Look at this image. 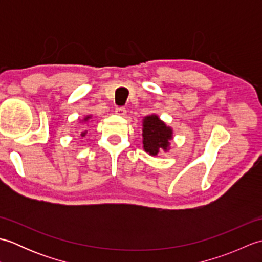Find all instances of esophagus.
<instances>
[{
    "mask_svg": "<svg viewBox=\"0 0 262 262\" xmlns=\"http://www.w3.org/2000/svg\"><path fill=\"white\" fill-rule=\"evenodd\" d=\"M116 114L119 116H125L126 115V109L125 108H116Z\"/></svg>",
    "mask_w": 262,
    "mask_h": 262,
    "instance_id": "obj_1",
    "label": "esophagus"
}]
</instances>
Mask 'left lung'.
Listing matches in <instances>:
<instances>
[{
  "label": "left lung",
  "mask_w": 262,
  "mask_h": 262,
  "mask_svg": "<svg viewBox=\"0 0 262 262\" xmlns=\"http://www.w3.org/2000/svg\"><path fill=\"white\" fill-rule=\"evenodd\" d=\"M142 122L144 151L151 157H158L160 152H168L173 138V129L161 120L157 114L145 116Z\"/></svg>",
  "instance_id": "left-lung-1"
}]
</instances>
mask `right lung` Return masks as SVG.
<instances>
[{
    "label": "right lung",
    "instance_id": "add662e5",
    "mask_svg": "<svg viewBox=\"0 0 262 262\" xmlns=\"http://www.w3.org/2000/svg\"><path fill=\"white\" fill-rule=\"evenodd\" d=\"M92 118V115H86L85 117H84V118H83L81 121L82 122H84V124H88V122H89V120H90ZM86 133H88V130H83L82 133H81V136L83 137V136H85L86 135Z\"/></svg>",
    "mask_w": 262,
    "mask_h": 262
}]
</instances>
